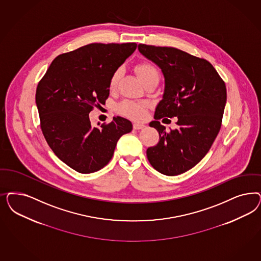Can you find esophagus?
Segmentation results:
<instances>
[{"instance_id":"esophagus-1","label":"esophagus","mask_w":261,"mask_h":261,"mask_svg":"<svg viewBox=\"0 0 261 261\" xmlns=\"http://www.w3.org/2000/svg\"><path fill=\"white\" fill-rule=\"evenodd\" d=\"M145 126H145L144 124H142V123H135V124H134V128H135V129H142Z\"/></svg>"}]
</instances>
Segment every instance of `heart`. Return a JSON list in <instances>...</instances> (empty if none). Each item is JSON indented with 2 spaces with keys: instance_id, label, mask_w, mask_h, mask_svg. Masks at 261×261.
I'll return each instance as SVG.
<instances>
[{
  "instance_id": "1",
  "label": "heart",
  "mask_w": 261,
  "mask_h": 261,
  "mask_svg": "<svg viewBox=\"0 0 261 261\" xmlns=\"http://www.w3.org/2000/svg\"><path fill=\"white\" fill-rule=\"evenodd\" d=\"M135 70L143 83L151 76H159L158 69L149 62H141L137 64ZM120 76H121V71L120 69H117L116 71H114V73L110 77V87L111 89L116 87L118 82L120 80ZM146 109H147V102L145 101H125L118 107V110L121 114L133 119H142L145 116Z\"/></svg>"
}]
</instances>
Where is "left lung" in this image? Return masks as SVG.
<instances>
[{
  "label": "left lung",
  "mask_w": 261,
  "mask_h": 261,
  "mask_svg": "<svg viewBox=\"0 0 261 261\" xmlns=\"http://www.w3.org/2000/svg\"><path fill=\"white\" fill-rule=\"evenodd\" d=\"M145 58L161 69L164 93L150 126L160 141L147 149L151 166L166 176L193 168L210 151L221 128L227 88L207 60L172 47L139 44ZM163 117H177L179 127L170 132L160 125Z\"/></svg>",
  "instance_id": "left-lung-1"
}]
</instances>
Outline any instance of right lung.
I'll return each instance as SVG.
<instances>
[{
  "label": "right lung",
  "instance_id": "right-lung-1",
  "mask_svg": "<svg viewBox=\"0 0 261 261\" xmlns=\"http://www.w3.org/2000/svg\"><path fill=\"white\" fill-rule=\"evenodd\" d=\"M136 43H92L59 55L36 88L43 135L59 160L82 174L103 168L133 124L113 117L92 126L90 111L110 95L111 75L136 49ZM98 125H100L98 123Z\"/></svg>",
  "mask_w": 261,
  "mask_h": 261
}]
</instances>
